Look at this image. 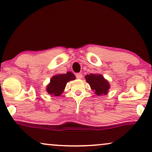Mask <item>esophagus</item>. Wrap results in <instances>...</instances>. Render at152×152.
<instances>
[{
  "label": "esophagus",
  "instance_id": "obj_1",
  "mask_svg": "<svg viewBox=\"0 0 152 152\" xmlns=\"http://www.w3.org/2000/svg\"><path fill=\"white\" fill-rule=\"evenodd\" d=\"M82 77H83V75L81 73H77L76 74V77L77 79H81L82 78Z\"/></svg>",
  "mask_w": 152,
  "mask_h": 152
}]
</instances>
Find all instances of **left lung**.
<instances>
[{
	"label": "left lung",
	"mask_w": 152,
	"mask_h": 152,
	"mask_svg": "<svg viewBox=\"0 0 152 152\" xmlns=\"http://www.w3.org/2000/svg\"><path fill=\"white\" fill-rule=\"evenodd\" d=\"M86 82L89 83L91 89L96 95L102 96L107 94L110 88L108 81L101 74H90L85 76Z\"/></svg>",
	"instance_id": "left-lung-1"
}]
</instances>
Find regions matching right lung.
Listing matches in <instances>:
<instances>
[{
  "mask_svg": "<svg viewBox=\"0 0 152 152\" xmlns=\"http://www.w3.org/2000/svg\"><path fill=\"white\" fill-rule=\"evenodd\" d=\"M75 75L71 72H67L66 74L55 75L50 80V83L47 86L46 91L51 96H60L64 91L66 83L70 81L75 80Z\"/></svg>",
  "mask_w": 152,
  "mask_h": 152,
  "instance_id": "1",
  "label": "right lung"
}]
</instances>
